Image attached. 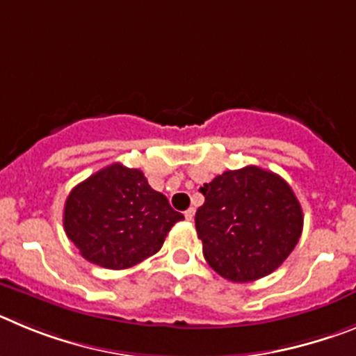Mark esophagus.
<instances>
[{
  "mask_svg": "<svg viewBox=\"0 0 356 356\" xmlns=\"http://www.w3.org/2000/svg\"><path fill=\"white\" fill-rule=\"evenodd\" d=\"M194 213H196V210H194V209H188L187 212L184 213V216H185V219H187V221H193V219H194Z\"/></svg>",
  "mask_w": 356,
  "mask_h": 356,
  "instance_id": "obj_1",
  "label": "esophagus"
}]
</instances>
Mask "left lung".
Returning <instances> with one entry per match:
<instances>
[{
	"mask_svg": "<svg viewBox=\"0 0 356 356\" xmlns=\"http://www.w3.org/2000/svg\"><path fill=\"white\" fill-rule=\"evenodd\" d=\"M196 232L209 266L248 284L278 269L296 248L303 210L291 185L257 165L225 171L200 188Z\"/></svg>",
	"mask_w": 356,
	"mask_h": 356,
	"instance_id": "1",
	"label": "left lung"
}]
</instances>
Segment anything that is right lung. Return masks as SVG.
<instances>
[{
  "label": "right lung",
  "mask_w": 356,
  "mask_h": 356,
  "mask_svg": "<svg viewBox=\"0 0 356 356\" xmlns=\"http://www.w3.org/2000/svg\"><path fill=\"white\" fill-rule=\"evenodd\" d=\"M184 216L139 169L112 163L69 193L64 229L81 257L106 269H128L162 248Z\"/></svg>",
  "instance_id": "right-lung-1"
}]
</instances>
